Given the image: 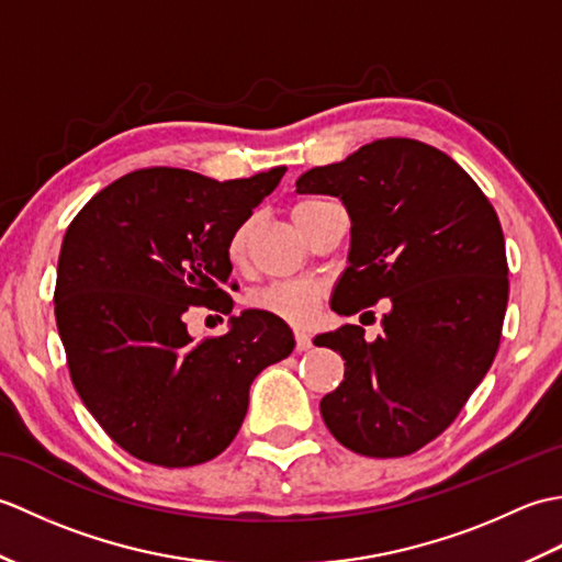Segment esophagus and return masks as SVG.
<instances>
[{"label":"esophagus","instance_id":"1","mask_svg":"<svg viewBox=\"0 0 562 562\" xmlns=\"http://www.w3.org/2000/svg\"><path fill=\"white\" fill-rule=\"evenodd\" d=\"M294 342H296V352H306V350H312V336H308L306 330H296L294 333Z\"/></svg>","mask_w":562,"mask_h":562}]
</instances>
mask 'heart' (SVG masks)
<instances>
[{
	"mask_svg": "<svg viewBox=\"0 0 562 562\" xmlns=\"http://www.w3.org/2000/svg\"><path fill=\"white\" fill-rule=\"evenodd\" d=\"M321 205H324L321 200L296 202V205L290 212L296 229L302 232V226L308 220V214L318 210ZM248 238H250V222H244L232 234L229 244H226V256H229L234 266L244 262L246 250H248ZM321 294H324V290H321L316 282L282 280V282H272V284H268V288H262V290L250 294V306L258 308V312H266V314H272V316H278L282 321H288V324L302 326L316 314Z\"/></svg>",
	"mask_w": 562,
	"mask_h": 562,
	"instance_id": "heart-1",
	"label": "heart"
}]
</instances>
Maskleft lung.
<instances>
[{
  "label": "left lung",
  "mask_w": 562,
  "mask_h": 562,
  "mask_svg": "<svg viewBox=\"0 0 562 562\" xmlns=\"http://www.w3.org/2000/svg\"><path fill=\"white\" fill-rule=\"evenodd\" d=\"M296 193L340 198L350 214L333 312L391 302L372 342L352 324L314 338L345 360L321 415L342 447L408 457L457 420L495 360L509 294L503 226L457 161L408 137L316 166Z\"/></svg>",
  "instance_id": "8db88e82"
}]
</instances>
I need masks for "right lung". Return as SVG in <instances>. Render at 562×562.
<instances>
[{"label":"right lung","mask_w":562,"mask_h":562,"mask_svg":"<svg viewBox=\"0 0 562 562\" xmlns=\"http://www.w3.org/2000/svg\"><path fill=\"white\" fill-rule=\"evenodd\" d=\"M284 166L234 181L139 169L93 195L67 226L55 318L79 398L135 459L186 469L232 445L248 389L294 350L282 318L248 308L193 340V306L232 314L226 244Z\"/></svg>","instance_id":"obj_1"}]
</instances>
